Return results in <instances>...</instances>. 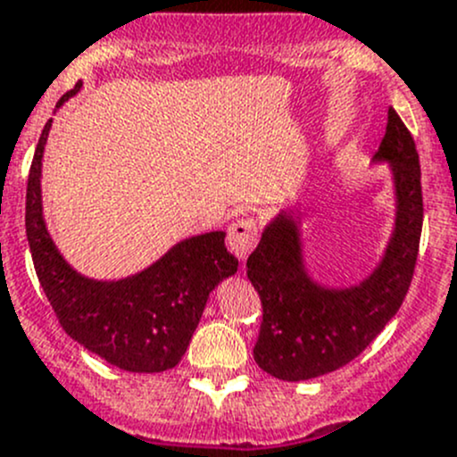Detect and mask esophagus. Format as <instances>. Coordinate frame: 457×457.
Here are the masks:
<instances>
[{
  "label": "esophagus",
  "instance_id": "34e87169",
  "mask_svg": "<svg viewBox=\"0 0 457 457\" xmlns=\"http://www.w3.org/2000/svg\"><path fill=\"white\" fill-rule=\"evenodd\" d=\"M258 229L254 219H238L229 225L228 229V247L238 261H247V256L252 254L256 245Z\"/></svg>",
  "mask_w": 457,
  "mask_h": 457
}]
</instances>
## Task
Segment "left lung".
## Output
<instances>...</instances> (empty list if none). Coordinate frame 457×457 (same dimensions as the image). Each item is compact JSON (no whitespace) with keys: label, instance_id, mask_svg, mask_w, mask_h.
Masks as SVG:
<instances>
[{"label":"left lung","instance_id":"1","mask_svg":"<svg viewBox=\"0 0 457 457\" xmlns=\"http://www.w3.org/2000/svg\"><path fill=\"white\" fill-rule=\"evenodd\" d=\"M371 161L389 165L394 228L365 278L338 287L316 280L305 258L303 219L294 207L262 228L261 243L247 258V278L262 303L254 361L278 380H312L352 362L407 296L422 232L420 161L394 108Z\"/></svg>","mask_w":457,"mask_h":457}]
</instances>
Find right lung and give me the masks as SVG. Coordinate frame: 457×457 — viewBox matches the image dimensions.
I'll return each mask as SVG.
<instances>
[{
	"label": "right lung",
	"mask_w": 457,
	"mask_h": 457,
	"mask_svg": "<svg viewBox=\"0 0 457 457\" xmlns=\"http://www.w3.org/2000/svg\"><path fill=\"white\" fill-rule=\"evenodd\" d=\"M81 90V81L57 101V112ZM53 119L32 156L26 190V237L37 278L66 334L110 365L159 373L179 365L195 336L210 294L237 274L238 261L225 247V232L179 241L159 261L123 278H90L54 245L44 219L41 168Z\"/></svg>",
	"instance_id": "1"
}]
</instances>
